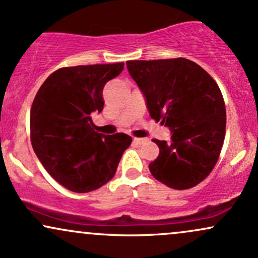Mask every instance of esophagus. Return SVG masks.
<instances>
[{
	"label": "esophagus",
	"instance_id": "esophagus-1",
	"mask_svg": "<svg viewBox=\"0 0 258 258\" xmlns=\"http://www.w3.org/2000/svg\"><path fill=\"white\" fill-rule=\"evenodd\" d=\"M144 142H146V139L143 138H133V143L137 144V146H141V144H143Z\"/></svg>",
	"mask_w": 258,
	"mask_h": 258
}]
</instances>
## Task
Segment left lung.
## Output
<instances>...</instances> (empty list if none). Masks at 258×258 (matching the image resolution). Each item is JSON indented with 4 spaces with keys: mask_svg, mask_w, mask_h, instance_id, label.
<instances>
[{
    "mask_svg": "<svg viewBox=\"0 0 258 258\" xmlns=\"http://www.w3.org/2000/svg\"><path fill=\"white\" fill-rule=\"evenodd\" d=\"M126 65L150 117L171 131L170 142L153 139L160 149L149 164L154 178L179 190L199 184L215 167L226 135V105L218 85L185 58Z\"/></svg>",
    "mask_w": 258,
    "mask_h": 258,
    "instance_id": "obj_1",
    "label": "left lung"
}]
</instances>
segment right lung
<instances>
[{
    "label": "right lung",
    "mask_w": 258,
    "mask_h": 258,
    "mask_svg": "<svg viewBox=\"0 0 258 258\" xmlns=\"http://www.w3.org/2000/svg\"><path fill=\"white\" fill-rule=\"evenodd\" d=\"M123 63L61 68L43 82L30 111L34 152L69 190L88 193L110 180L132 138L98 133L92 116L103 110V88Z\"/></svg>",
    "instance_id": "obj_1"
}]
</instances>
